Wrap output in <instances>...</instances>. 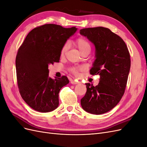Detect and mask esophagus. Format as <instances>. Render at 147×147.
Instances as JSON below:
<instances>
[{
    "instance_id": "1",
    "label": "esophagus",
    "mask_w": 147,
    "mask_h": 147,
    "mask_svg": "<svg viewBox=\"0 0 147 147\" xmlns=\"http://www.w3.org/2000/svg\"><path fill=\"white\" fill-rule=\"evenodd\" d=\"M80 82H78V81H76V80H71V83L73 84H78Z\"/></svg>"
}]
</instances>
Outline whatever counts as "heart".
<instances>
[{"instance_id": "b5f03b06", "label": "heart", "mask_w": 147, "mask_h": 147, "mask_svg": "<svg viewBox=\"0 0 147 147\" xmlns=\"http://www.w3.org/2000/svg\"><path fill=\"white\" fill-rule=\"evenodd\" d=\"M75 44H76V45L78 48L79 50L81 51L82 53H83L84 51H91V44L90 42H89L88 40L86 39L85 38H84L83 37L78 38L76 40V41H75ZM69 46V43L66 42L64 44L63 46L62 47L61 50V53H60L61 56H63L65 55V53L68 50ZM69 70L72 74L77 75H78L79 71L82 70V68L81 67H73L70 68Z\"/></svg>"}]
</instances>
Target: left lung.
<instances>
[{
  "label": "left lung",
  "mask_w": 147,
  "mask_h": 147,
  "mask_svg": "<svg viewBox=\"0 0 147 147\" xmlns=\"http://www.w3.org/2000/svg\"><path fill=\"white\" fill-rule=\"evenodd\" d=\"M96 48V59L90 74L100 75L98 85L86 83L87 91L81 99L86 112L100 115L109 112L121 99L131 67L130 54L125 42L109 29L96 27L82 29Z\"/></svg>",
  "instance_id": "8db88e82"
}]
</instances>
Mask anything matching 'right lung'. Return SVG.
I'll return each mask as SVG.
<instances>
[{"label":"right lung","instance_id":"1","mask_svg":"<svg viewBox=\"0 0 147 147\" xmlns=\"http://www.w3.org/2000/svg\"><path fill=\"white\" fill-rule=\"evenodd\" d=\"M77 28L46 24L33 29L16 57L17 83L22 98L31 108L46 113L59 105V92L67 77H49L48 65L59 62L62 47Z\"/></svg>","mask_w":147,"mask_h":147}]
</instances>
